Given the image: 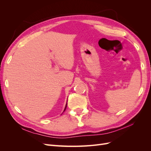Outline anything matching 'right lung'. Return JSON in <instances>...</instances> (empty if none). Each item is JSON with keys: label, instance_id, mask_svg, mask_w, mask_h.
<instances>
[{"label": "right lung", "instance_id": "1", "mask_svg": "<svg viewBox=\"0 0 151 151\" xmlns=\"http://www.w3.org/2000/svg\"><path fill=\"white\" fill-rule=\"evenodd\" d=\"M67 104H66V105H65V109H64V110H63V112L65 111V109H66V108H67Z\"/></svg>", "mask_w": 151, "mask_h": 151}]
</instances>
